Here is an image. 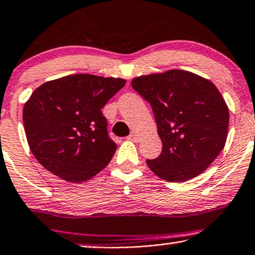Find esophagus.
<instances>
[{"instance_id": "34e87169", "label": "esophagus", "mask_w": 255, "mask_h": 255, "mask_svg": "<svg viewBox=\"0 0 255 255\" xmlns=\"http://www.w3.org/2000/svg\"><path fill=\"white\" fill-rule=\"evenodd\" d=\"M128 140H132V141H138V140H139V138H138V135L135 134V133H131V134L128 137Z\"/></svg>"}]
</instances>
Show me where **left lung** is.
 <instances>
[{"label":"left lung","mask_w":255,"mask_h":255,"mask_svg":"<svg viewBox=\"0 0 255 255\" xmlns=\"http://www.w3.org/2000/svg\"><path fill=\"white\" fill-rule=\"evenodd\" d=\"M151 104L163 151L146 160L156 176L180 183L199 176L218 157L229 132L230 111L216 85L193 72L172 69L132 79Z\"/></svg>","instance_id":"1"}]
</instances>
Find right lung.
Masks as SVG:
<instances>
[{"label": "right lung", "mask_w": 255, "mask_h": 255, "mask_svg": "<svg viewBox=\"0 0 255 255\" xmlns=\"http://www.w3.org/2000/svg\"><path fill=\"white\" fill-rule=\"evenodd\" d=\"M123 78L77 74L45 82L23 108L29 147L38 163L71 183L91 179L110 163L117 145L101 109Z\"/></svg>", "instance_id": "add662e5"}]
</instances>
